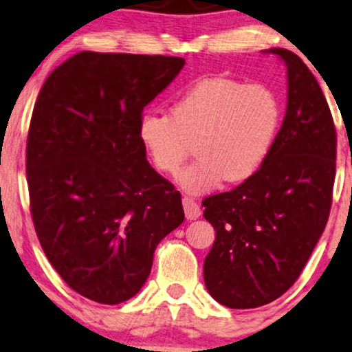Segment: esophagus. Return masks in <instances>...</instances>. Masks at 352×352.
I'll list each match as a JSON object with an SVG mask.
<instances>
[{
    "label": "esophagus",
    "instance_id": "esophagus-1",
    "mask_svg": "<svg viewBox=\"0 0 352 352\" xmlns=\"http://www.w3.org/2000/svg\"><path fill=\"white\" fill-rule=\"evenodd\" d=\"M182 206H184L187 219H197L201 214L199 204H197V201L192 199V197L186 195L184 199H182Z\"/></svg>",
    "mask_w": 352,
    "mask_h": 352
}]
</instances>
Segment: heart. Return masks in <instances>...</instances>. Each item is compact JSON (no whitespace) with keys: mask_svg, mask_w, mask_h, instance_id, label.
I'll return each instance as SVG.
<instances>
[{"mask_svg":"<svg viewBox=\"0 0 352 352\" xmlns=\"http://www.w3.org/2000/svg\"><path fill=\"white\" fill-rule=\"evenodd\" d=\"M282 118L278 94L266 83L224 76L200 80L182 91L171 112L146 110L139 139L153 166L177 175L194 151L199 158L181 173L189 192H206L253 176L276 141Z\"/></svg>","mask_w":352,"mask_h":352,"instance_id":"obj_1","label":"heart"}]
</instances>
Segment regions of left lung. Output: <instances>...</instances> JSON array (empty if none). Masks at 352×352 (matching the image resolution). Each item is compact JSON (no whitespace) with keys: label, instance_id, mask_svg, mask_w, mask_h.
Listing matches in <instances>:
<instances>
[{"label":"left lung","instance_id":"left-lung-1","mask_svg":"<svg viewBox=\"0 0 352 352\" xmlns=\"http://www.w3.org/2000/svg\"><path fill=\"white\" fill-rule=\"evenodd\" d=\"M267 52L287 65L280 131L253 176L201 201L216 230L204 264L206 290L232 309L267 305L296 282L324 232L333 197L336 129L325 96L295 52Z\"/></svg>","mask_w":352,"mask_h":352}]
</instances>
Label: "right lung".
I'll use <instances>...</instances> for the list:
<instances>
[{"mask_svg":"<svg viewBox=\"0 0 352 352\" xmlns=\"http://www.w3.org/2000/svg\"><path fill=\"white\" fill-rule=\"evenodd\" d=\"M184 64L81 51L38 94L25 160L33 226L67 285L100 305L136 295L157 245L184 221L181 194L148 165L138 131Z\"/></svg>","mask_w":352,"mask_h":352,"instance_id":"1","label":"right lung"}]
</instances>
